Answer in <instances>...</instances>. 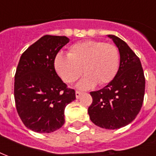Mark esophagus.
Here are the masks:
<instances>
[{"label":"esophagus","instance_id":"34e87169","mask_svg":"<svg viewBox=\"0 0 156 156\" xmlns=\"http://www.w3.org/2000/svg\"><path fill=\"white\" fill-rule=\"evenodd\" d=\"M81 94H82L81 92L79 91V90H76V97L77 99L80 98V96L81 95Z\"/></svg>","mask_w":156,"mask_h":156}]
</instances>
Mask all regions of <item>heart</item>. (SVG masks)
I'll return each instance as SVG.
<instances>
[{
    "mask_svg": "<svg viewBox=\"0 0 156 156\" xmlns=\"http://www.w3.org/2000/svg\"><path fill=\"white\" fill-rule=\"evenodd\" d=\"M120 66V52L111 43L101 41L77 42L70 47L68 55L58 54L55 69L66 83H73L83 73L85 76L77 84L78 88L90 89L96 85L104 86L116 76Z\"/></svg>",
    "mask_w": 156,
    "mask_h": 156,
    "instance_id": "1",
    "label": "heart"
}]
</instances>
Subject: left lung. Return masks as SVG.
Here are the masks:
<instances>
[{"label": "left lung", "instance_id": "1", "mask_svg": "<svg viewBox=\"0 0 156 156\" xmlns=\"http://www.w3.org/2000/svg\"><path fill=\"white\" fill-rule=\"evenodd\" d=\"M108 36L119 49L120 67L107 86L90 93L93 101L88 114L96 126L115 129L132 122L140 111L145 79L140 61L129 45L117 36Z\"/></svg>", "mask_w": 156, "mask_h": 156}]
</instances>
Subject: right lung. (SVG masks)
<instances>
[{"label":"right lung","mask_w":156,"mask_h":156,"mask_svg":"<svg viewBox=\"0 0 156 156\" xmlns=\"http://www.w3.org/2000/svg\"><path fill=\"white\" fill-rule=\"evenodd\" d=\"M70 39L45 35L23 52L15 74L16 111L28 129L51 133L65 123L64 111L76 99L55 70L56 55Z\"/></svg>","instance_id":"1"}]
</instances>
